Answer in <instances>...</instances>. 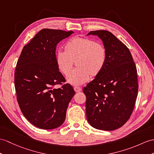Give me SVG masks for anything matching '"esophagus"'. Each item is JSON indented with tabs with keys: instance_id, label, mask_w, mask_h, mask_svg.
Wrapping results in <instances>:
<instances>
[{
	"instance_id": "esophagus-1",
	"label": "esophagus",
	"mask_w": 154,
	"mask_h": 154,
	"mask_svg": "<svg viewBox=\"0 0 154 154\" xmlns=\"http://www.w3.org/2000/svg\"><path fill=\"white\" fill-rule=\"evenodd\" d=\"M74 91L76 93H78V92H80V91H82V88L80 87H78V86H76V87H74Z\"/></svg>"
}]
</instances>
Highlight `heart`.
Returning <instances> with one entry per match:
<instances>
[{"label":"heart","instance_id":"b5f03b06","mask_svg":"<svg viewBox=\"0 0 154 154\" xmlns=\"http://www.w3.org/2000/svg\"><path fill=\"white\" fill-rule=\"evenodd\" d=\"M107 59L104 45L89 38L76 36L65 45V51H59L55 56L58 69L68 76L76 62L77 69L67 77V82L73 85L85 83L90 76H97L103 70Z\"/></svg>","mask_w":154,"mask_h":154}]
</instances>
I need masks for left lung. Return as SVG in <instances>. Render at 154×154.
<instances>
[{"label":"left lung","mask_w":154,"mask_h":154,"mask_svg":"<svg viewBox=\"0 0 154 154\" xmlns=\"http://www.w3.org/2000/svg\"><path fill=\"white\" fill-rule=\"evenodd\" d=\"M90 35L103 41L107 59L101 72L83 89L86 116L94 128L113 131L132 114L138 94L137 70L128 48L112 32L99 30Z\"/></svg>","instance_id":"8db88e82"}]
</instances>
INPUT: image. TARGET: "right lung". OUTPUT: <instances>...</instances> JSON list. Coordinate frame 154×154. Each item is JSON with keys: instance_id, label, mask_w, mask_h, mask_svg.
Wrapping results in <instances>:
<instances>
[{"instance_id": "add662e5", "label": "right lung", "mask_w": 154, "mask_h": 154, "mask_svg": "<svg viewBox=\"0 0 154 154\" xmlns=\"http://www.w3.org/2000/svg\"><path fill=\"white\" fill-rule=\"evenodd\" d=\"M73 31L43 29L23 47L15 70L17 100L22 113L33 125L53 129L65 120L70 101L75 94L55 62L57 44Z\"/></svg>"}]
</instances>
